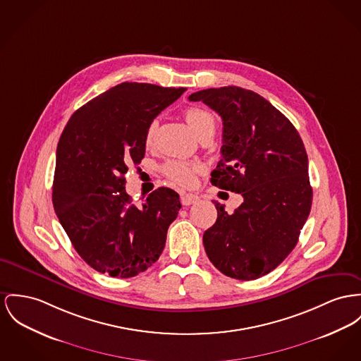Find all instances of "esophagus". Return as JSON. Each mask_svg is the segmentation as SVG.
<instances>
[{
	"mask_svg": "<svg viewBox=\"0 0 361 361\" xmlns=\"http://www.w3.org/2000/svg\"><path fill=\"white\" fill-rule=\"evenodd\" d=\"M197 201H198V197L194 195V194H183V195L180 197V202H182V205H185V207L192 205V204H195Z\"/></svg>",
	"mask_w": 361,
	"mask_h": 361,
	"instance_id": "34e87169",
	"label": "esophagus"
}]
</instances>
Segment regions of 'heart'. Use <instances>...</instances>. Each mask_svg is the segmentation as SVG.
Instances as JSON below:
<instances>
[{
  "label": "heart",
  "instance_id": "obj_1",
  "mask_svg": "<svg viewBox=\"0 0 361 361\" xmlns=\"http://www.w3.org/2000/svg\"><path fill=\"white\" fill-rule=\"evenodd\" d=\"M185 119L198 138L202 137L204 134L215 131V126H216L215 118L208 109H204L200 106L188 108L185 111ZM156 130H157V121H150L145 133V144L147 146H150L153 142ZM163 171L172 183L182 188H190L197 182V176L202 169L198 164L172 160L163 167Z\"/></svg>",
  "mask_w": 361,
  "mask_h": 361
}]
</instances>
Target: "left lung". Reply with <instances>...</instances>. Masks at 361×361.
<instances>
[{
    "label": "left lung",
    "instance_id": "1",
    "mask_svg": "<svg viewBox=\"0 0 361 361\" xmlns=\"http://www.w3.org/2000/svg\"><path fill=\"white\" fill-rule=\"evenodd\" d=\"M189 99L202 101L223 121L221 159L211 183L243 197L231 215L215 202L216 221L202 237L207 256L230 278L264 276L294 249L311 212L302 140L282 112L252 90L226 86Z\"/></svg>",
    "mask_w": 361,
    "mask_h": 361
}]
</instances>
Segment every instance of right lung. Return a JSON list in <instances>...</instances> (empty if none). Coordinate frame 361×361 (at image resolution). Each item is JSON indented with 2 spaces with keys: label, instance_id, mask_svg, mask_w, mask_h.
Wrapping results in <instances>:
<instances>
[{
  "label": "right lung",
  "instance_id": "right-lung-1",
  "mask_svg": "<svg viewBox=\"0 0 361 361\" xmlns=\"http://www.w3.org/2000/svg\"><path fill=\"white\" fill-rule=\"evenodd\" d=\"M124 82L79 108L56 152L53 207L78 255L98 272L131 278L154 264L180 209L169 188L131 204L126 192L130 166L145 156L150 121L185 93Z\"/></svg>",
  "mask_w": 361,
  "mask_h": 361
}]
</instances>
